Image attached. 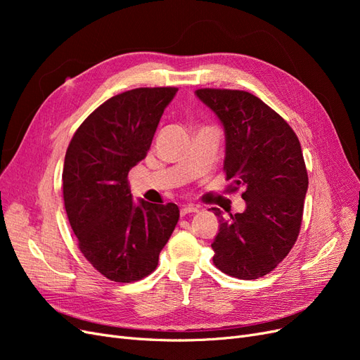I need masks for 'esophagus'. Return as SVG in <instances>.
I'll use <instances>...</instances> for the list:
<instances>
[{
    "label": "esophagus",
    "mask_w": 360,
    "mask_h": 360,
    "mask_svg": "<svg viewBox=\"0 0 360 360\" xmlns=\"http://www.w3.org/2000/svg\"><path fill=\"white\" fill-rule=\"evenodd\" d=\"M198 212V207L193 205V204H189V205H183L181 210H180V214L181 216H186L189 213H197Z\"/></svg>",
    "instance_id": "1"
}]
</instances>
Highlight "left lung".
Wrapping results in <instances>:
<instances>
[{
  "mask_svg": "<svg viewBox=\"0 0 360 360\" xmlns=\"http://www.w3.org/2000/svg\"><path fill=\"white\" fill-rule=\"evenodd\" d=\"M225 130L224 171L230 191L243 186V213L224 217L214 237L213 263L238 279H258L274 270L297 240L308 172L297 135L278 112L242 90L195 91Z\"/></svg>",
  "mask_w": 360,
  "mask_h": 360,
  "instance_id": "left-lung-1",
  "label": "left lung"
}]
</instances>
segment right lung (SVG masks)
<instances>
[{"label":"right lung","instance_id":"obj_1","mask_svg":"<svg viewBox=\"0 0 360 360\" xmlns=\"http://www.w3.org/2000/svg\"><path fill=\"white\" fill-rule=\"evenodd\" d=\"M177 90L146 86L111 97L84 120L64 158L63 198L78 246L114 282L139 281L155 271L179 222L176 204H135L127 183Z\"/></svg>","mask_w":360,"mask_h":360}]
</instances>
